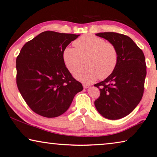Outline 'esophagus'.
<instances>
[{
    "mask_svg": "<svg viewBox=\"0 0 157 157\" xmlns=\"http://www.w3.org/2000/svg\"><path fill=\"white\" fill-rule=\"evenodd\" d=\"M83 87H84V88H88L90 86L87 84H83Z\"/></svg>",
    "mask_w": 157,
    "mask_h": 157,
    "instance_id": "obj_1",
    "label": "esophagus"
}]
</instances>
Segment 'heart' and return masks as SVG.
Masks as SVG:
<instances>
[{
    "label": "heart",
    "mask_w": 157,
    "mask_h": 157,
    "mask_svg": "<svg viewBox=\"0 0 157 157\" xmlns=\"http://www.w3.org/2000/svg\"><path fill=\"white\" fill-rule=\"evenodd\" d=\"M75 48L66 47L63 59L67 68L71 73L80 67L86 58V66L75 73L77 79L90 84L105 79L115 71L118 63V52L114 44L106 42L98 36L86 34L73 42Z\"/></svg>",
    "instance_id": "b5f03b06"
}]
</instances>
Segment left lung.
Segmentation results:
<instances>
[{
    "mask_svg": "<svg viewBox=\"0 0 157 157\" xmlns=\"http://www.w3.org/2000/svg\"><path fill=\"white\" fill-rule=\"evenodd\" d=\"M96 35L115 45L119 60L112 74L94 85L101 91L94 105L104 117L121 119L134 111L142 98L146 75L144 55L128 36L115 32Z\"/></svg>",
    "mask_w": 157,
    "mask_h": 157,
    "instance_id": "1",
    "label": "left lung"
}]
</instances>
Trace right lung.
Instances as JSON below:
<instances>
[{"instance_id": "obj_1", "label": "right lung", "mask_w": 157, "mask_h": 157, "mask_svg": "<svg viewBox=\"0 0 157 157\" xmlns=\"http://www.w3.org/2000/svg\"><path fill=\"white\" fill-rule=\"evenodd\" d=\"M79 35L46 31L26 42L16 59V82L33 111L48 118L63 114L83 90L63 59L64 49Z\"/></svg>"}]
</instances>
